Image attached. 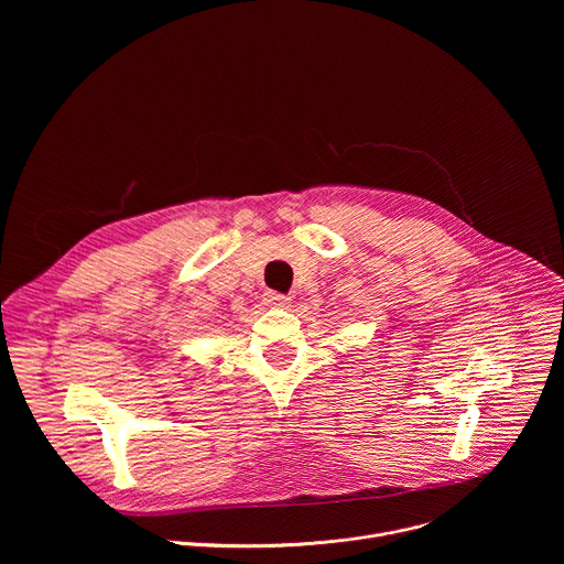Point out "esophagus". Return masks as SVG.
Listing matches in <instances>:
<instances>
[{
	"label": "esophagus",
	"mask_w": 564,
	"mask_h": 564,
	"mask_svg": "<svg viewBox=\"0 0 564 564\" xmlns=\"http://www.w3.org/2000/svg\"><path fill=\"white\" fill-rule=\"evenodd\" d=\"M268 305H274V307H283L288 305V296L285 294H279V292H265V299H263Z\"/></svg>",
	"instance_id": "34e87169"
}]
</instances>
